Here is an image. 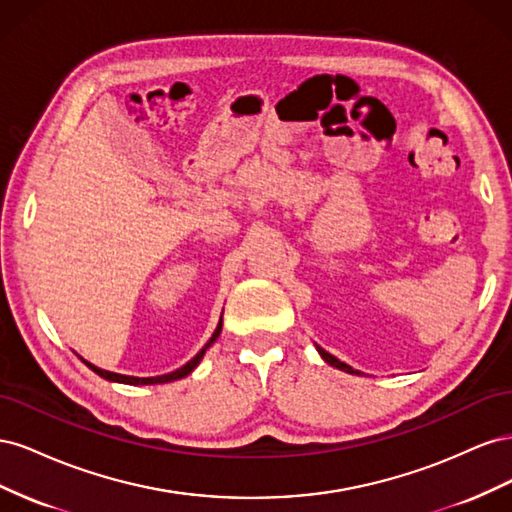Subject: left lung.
Segmentation results:
<instances>
[{"label": "left lung", "instance_id": "1", "mask_svg": "<svg viewBox=\"0 0 512 512\" xmlns=\"http://www.w3.org/2000/svg\"><path fill=\"white\" fill-rule=\"evenodd\" d=\"M316 350L320 352V356H322V359H324V361H327L329 365H333V367H337V369H342V371H346V374H356V376H359V374H361V371H356V369H352L350 365H346V363H342V361H339V359H335V356H333V354H329L327 350H322L320 346H316Z\"/></svg>", "mask_w": 512, "mask_h": 512}]
</instances>
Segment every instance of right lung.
Wrapping results in <instances>:
<instances>
[{
    "instance_id": "add662e5",
    "label": "right lung",
    "mask_w": 512,
    "mask_h": 512,
    "mask_svg": "<svg viewBox=\"0 0 512 512\" xmlns=\"http://www.w3.org/2000/svg\"><path fill=\"white\" fill-rule=\"evenodd\" d=\"M220 333H222V318H220V322H218V327H215V331H213V335H211V339L209 342L203 346V350H200L192 361H188L185 363L183 367H179L177 371H170V374H164V376H153V378H136V376H123V374H113V371H106V369H100V367H96V365H91V363H87V367L89 369H94L98 376H102V378H106V380H111V382H121V384H134V386H138V384H164V382H173V380H181V378H185L188 374H192L194 371V367L200 363V359H203L205 356V352H207V348L215 342V339L220 337Z\"/></svg>"
}]
</instances>
